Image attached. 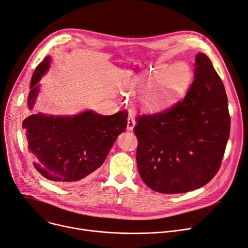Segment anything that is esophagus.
<instances>
[{
  "label": "esophagus",
  "instance_id": "34e87169",
  "mask_svg": "<svg viewBox=\"0 0 248 248\" xmlns=\"http://www.w3.org/2000/svg\"><path fill=\"white\" fill-rule=\"evenodd\" d=\"M136 122H135V117L133 114H129L127 117V125H126V129L127 131H133L135 127Z\"/></svg>",
  "mask_w": 248,
  "mask_h": 248
}]
</instances>
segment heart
<instances>
[{
    "label": "heart",
    "instance_id": "b5f03b06",
    "mask_svg": "<svg viewBox=\"0 0 248 248\" xmlns=\"http://www.w3.org/2000/svg\"><path fill=\"white\" fill-rule=\"evenodd\" d=\"M193 78L190 65L180 61L172 66L159 65L139 80L137 89H150L142 98L144 108L149 112H160L173 107L189 88Z\"/></svg>",
    "mask_w": 248,
    "mask_h": 248
}]
</instances>
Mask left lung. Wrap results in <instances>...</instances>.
Wrapping results in <instances>:
<instances>
[{
	"mask_svg": "<svg viewBox=\"0 0 248 248\" xmlns=\"http://www.w3.org/2000/svg\"><path fill=\"white\" fill-rule=\"evenodd\" d=\"M185 98L162 113L137 119V165L152 190L179 194L199 189L218 172L230 133L222 80L204 53Z\"/></svg>",
	"mask_w": 248,
	"mask_h": 248,
	"instance_id": "1",
	"label": "left lung"
}]
</instances>
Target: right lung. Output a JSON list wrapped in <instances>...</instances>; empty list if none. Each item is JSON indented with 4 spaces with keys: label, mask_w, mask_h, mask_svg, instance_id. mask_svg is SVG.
Listing matches in <instances>:
<instances>
[{
    "label": "right lung",
    "mask_w": 248,
    "mask_h": 248,
    "mask_svg": "<svg viewBox=\"0 0 248 248\" xmlns=\"http://www.w3.org/2000/svg\"><path fill=\"white\" fill-rule=\"evenodd\" d=\"M47 56L36 67L28 95L32 110L40 93L42 76L50 67ZM127 124V111L101 115L85 110L74 115L31 114L24 120L33 165L44 178L60 185H73L85 180L106 160L116 138Z\"/></svg>",
    "instance_id": "obj_1"
}]
</instances>
